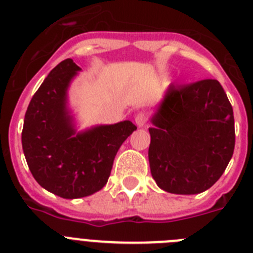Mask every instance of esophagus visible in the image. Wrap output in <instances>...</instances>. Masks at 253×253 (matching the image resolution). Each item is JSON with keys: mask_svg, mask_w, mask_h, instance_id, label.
Here are the masks:
<instances>
[{"mask_svg": "<svg viewBox=\"0 0 253 253\" xmlns=\"http://www.w3.org/2000/svg\"><path fill=\"white\" fill-rule=\"evenodd\" d=\"M134 120H135V124L138 125L139 128H142V126H144L148 120L147 114H144V113H138L135 115V118H134Z\"/></svg>", "mask_w": 253, "mask_h": 253, "instance_id": "34e87169", "label": "esophagus"}]
</instances>
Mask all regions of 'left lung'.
<instances>
[{"label":"left lung","instance_id":"obj_1","mask_svg":"<svg viewBox=\"0 0 253 253\" xmlns=\"http://www.w3.org/2000/svg\"><path fill=\"white\" fill-rule=\"evenodd\" d=\"M150 122L148 157L159 188L198 194L221 178L235 149V118L218 81L170 84Z\"/></svg>","mask_w":253,"mask_h":253}]
</instances>
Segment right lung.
Instances as JSON below:
<instances>
[{
	"label": "right lung",
	"mask_w": 253,
	"mask_h": 253,
	"mask_svg": "<svg viewBox=\"0 0 253 253\" xmlns=\"http://www.w3.org/2000/svg\"><path fill=\"white\" fill-rule=\"evenodd\" d=\"M81 69L71 59L55 66L32 96L22 129V149L36 182L61 198L100 191L124 140L136 129L129 120L78 131L68 90Z\"/></svg>",
	"instance_id": "1"
}]
</instances>
